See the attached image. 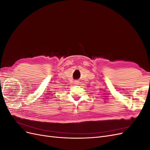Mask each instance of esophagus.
<instances>
[{
    "label": "esophagus",
    "instance_id": "1",
    "mask_svg": "<svg viewBox=\"0 0 150 150\" xmlns=\"http://www.w3.org/2000/svg\"><path fill=\"white\" fill-rule=\"evenodd\" d=\"M76 84H78V83H79V82L78 81H75V83H74Z\"/></svg>",
    "mask_w": 150,
    "mask_h": 150
}]
</instances>
